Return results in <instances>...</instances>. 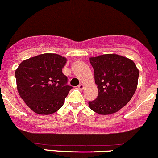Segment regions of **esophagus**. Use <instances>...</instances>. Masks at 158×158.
<instances>
[{
  "mask_svg": "<svg viewBox=\"0 0 158 158\" xmlns=\"http://www.w3.org/2000/svg\"><path fill=\"white\" fill-rule=\"evenodd\" d=\"M84 84H80L79 85H78V88H79L81 90H82L83 89H84Z\"/></svg>",
  "mask_w": 158,
  "mask_h": 158,
  "instance_id": "34e87169",
  "label": "esophagus"
}]
</instances>
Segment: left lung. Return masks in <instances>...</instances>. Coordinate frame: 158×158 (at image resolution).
<instances>
[{
    "label": "left lung",
    "mask_w": 158,
    "mask_h": 158,
    "mask_svg": "<svg viewBox=\"0 0 158 158\" xmlns=\"http://www.w3.org/2000/svg\"><path fill=\"white\" fill-rule=\"evenodd\" d=\"M98 89L97 99L89 102L100 115L116 113L127 104L138 86L139 71L131 59L116 54L90 58Z\"/></svg>",
    "instance_id": "8db88e82"
}]
</instances>
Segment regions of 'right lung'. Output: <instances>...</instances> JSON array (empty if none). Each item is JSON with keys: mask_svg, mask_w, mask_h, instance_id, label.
Masks as SVG:
<instances>
[{"mask_svg": "<svg viewBox=\"0 0 158 158\" xmlns=\"http://www.w3.org/2000/svg\"><path fill=\"white\" fill-rule=\"evenodd\" d=\"M64 57L45 53L19 64L15 71L17 87L21 98L37 114L49 115L64 104L72 87L62 73Z\"/></svg>", "mask_w": 158, "mask_h": 158, "instance_id": "add662e5", "label": "right lung"}]
</instances>
